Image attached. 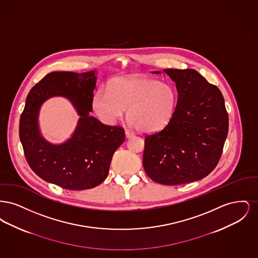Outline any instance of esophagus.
Returning a JSON list of instances; mask_svg holds the SVG:
<instances>
[{
  "label": "esophagus",
  "mask_w": 258,
  "mask_h": 258,
  "mask_svg": "<svg viewBox=\"0 0 258 258\" xmlns=\"http://www.w3.org/2000/svg\"><path fill=\"white\" fill-rule=\"evenodd\" d=\"M125 136H126V138H131V137L135 136V134H134L133 132H131V131H128V130H126V131H125Z\"/></svg>",
  "instance_id": "esophagus-1"
}]
</instances>
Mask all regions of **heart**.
I'll return each mask as SVG.
<instances>
[{"label": "heart", "instance_id": "b5f03b06", "mask_svg": "<svg viewBox=\"0 0 258 258\" xmlns=\"http://www.w3.org/2000/svg\"><path fill=\"white\" fill-rule=\"evenodd\" d=\"M177 103V92L169 83L144 76L116 77L109 91L100 88L93 98V109L102 123L111 124L123 117L136 131L153 133L170 122Z\"/></svg>", "mask_w": 258, "mask_h": 258}]
</instances>
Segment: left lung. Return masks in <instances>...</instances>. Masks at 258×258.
Masks as SVG:
<instances>
[{"label": "left lung", "mask_w": 258, "mask_h": 258, "mask_svg": "<svg viewBox=\"0 0 258 258\" xmlns=\"http://www.w3.org/2000/svg\"><path fill=\"white\" fill-rule=\"evenodd\" d=\"M163 72L176 83L177 104L170 122L145 136L143 166L156 183H191L209 175L221 159L228 114L220 89L197 71Z\"/></svg>", "instance_id": "1"}]
</instances>
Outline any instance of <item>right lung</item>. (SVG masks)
<instances>
[{
    "mask_svg": "<svg viewBox=\"0 0 258 258\" xmlns=\"http://www.w3.org/2000/svg\"><path fill=\"white\" fill-rule=\"evenodd\" d=\"M96 83V71L54 72L27 96L19 123L20 141L30 167L44 181L83 190L101 184L108 176L113 154L125 136L122 126L105 125L90 115ZM53 96L68 98L81 117L72 137L61 145L44 140L38 126L39 109Z\"/></svg>",
    "mask_w": 258,
    "mask_h": 258,
    "instance_id": "right-lung-1",
    "label": "right lung"
}]
</instances>
